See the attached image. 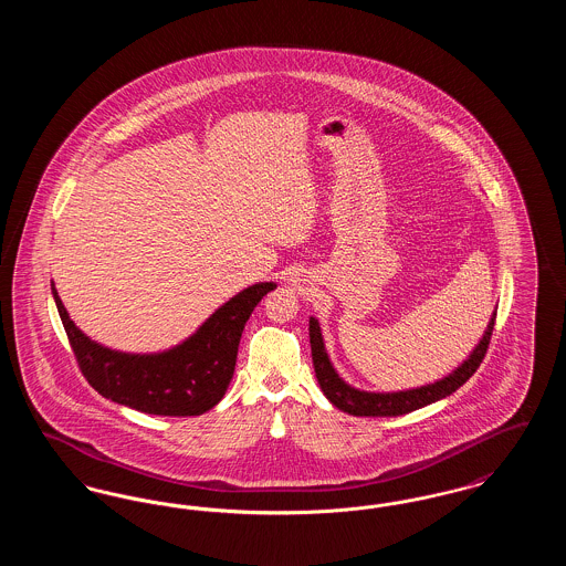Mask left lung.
Returning <instances> with one entry per match:
<instances>
[{
  "label": "left lung",
  "instance_id": "1",
  "mask_svg": "<svg viewBox=\"0 0 566 566\" xmlns=\"http://www.w3.org/2000/svg\"><path fill=\"white\" fill-rule=\"evenodd\" d=\"M494 318H496V312L492 314L478 348L471 352V356L450 376L443 377L434 384H427V386L411 388V390H401V392H365V390L352 388L350 384H346L342 377L337 376V371L333 369V365L328 360V354L324 350L321 324L316 318H310V344H312L314 371H316L318 384L323 388L324 397L342 411H348L352 416H374V418L377 416H403V413L420 409L424 405L446 399L448 395L457 392L458 388L478 371V367L484 360L488 346H490Z\"/></svg>",
  "mask_w": 566,
  "mask_h": 566
}]
</instances>
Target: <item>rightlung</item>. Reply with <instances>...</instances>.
Returning a JSON list of instances; mask_svg holds the SVG:
<instances>
[{
    "mask_svg": "<svg viewBox=\"0 0 566 566\" xmlns=\"http://www.w3.org/2000/svg\"><path fill=\"white\" fill-rule=\"evenodd\" d=\"M53 289L82 376L109 401L153 416H199L227 392L235 358L256 303L275 289L273 282L248 286L192 333L187 342L159 354H125L91 342L70 318Z\"/></svg>",
    "mask_w": 566,
    "mask_h": 566,
    "instance_id": "add662e5",
    "label": "right lung"
}]
</instances>
